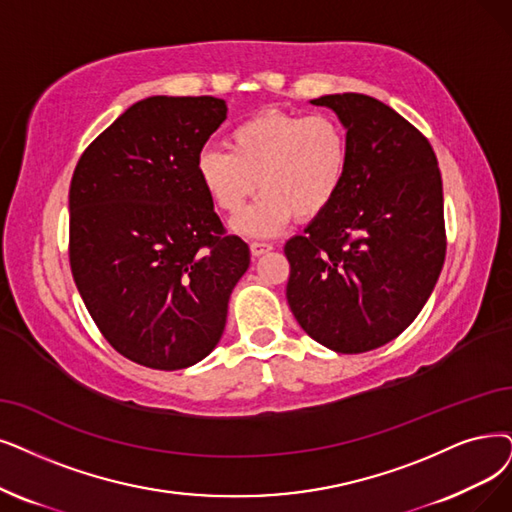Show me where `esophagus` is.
I'll return each mask as SVG.
<instances>
[{"label": "esophagus", "mask_w": 512, "mask_h": 512, "mask_svg": "<svg viewBox=\"0 0 512 512\" xmlns=\"http://www.w3.org/2000/svg\"><path fill=\"white\" fill-rule=\"evenodd\" d=\"M271 250H273V245H271V243H262V241H254V243H250L252 258H258V256L267 254V252H271Z\"/></svg>", "instance_id": "1"}]
</instances>
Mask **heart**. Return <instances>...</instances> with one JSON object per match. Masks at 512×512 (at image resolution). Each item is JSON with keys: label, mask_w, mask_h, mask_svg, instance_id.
I'll list each match as a JSON object with an SVG mask.
<instances>
[{"label": "heart", "mask_w": 512, "mask_h": 512, "mask_svg": "<svg viewBox=\"0 0 512 512\" xmlns=\"http://www.w3.org/2000/svg\"><path fill=\"white\" fill-rule=\"evenodd\" d=\"M227 145L229 153H199L197 180L216 210L229 216L239 214L256 189L262 191L233 222L245 237H273L294 216H321L349 174V132L330 113L262 111L237 124Z\"/></svg>", "instance_id": "obj_1"}]
</instances>
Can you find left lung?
<instances>
[{
    "instance_id": "left-lung-1",
    "label": "left lung",
    "mask_w": 512,
    "mask_h": 512,
    "mask_svg": "<svg viewBox=\"0 0 512 512\" xmlns=\"http://www.w3.org/2000/svg\"><path fill=\"white\" fill-rule=\"evenodd\" d=\"M311 105L338 115L351 163L332 206L285 243V296L302 330L330 351H374L435 290L445 260L441 172L428 140L384 102L344 92Z\"/></svg>"
}]
</instances>
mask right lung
<instances>
[{"instance_id":"1","label":"right lung","mask_w":512,"mask_h":512,"mask_svg":"<svg viewBox=\"0 0 512 512\" xmlns=\"http://www.w3.org/2000/svg\"><path fill=\"white\" fill-rule=\"evenodd\" d=\"M227 119L214 96L138 100L81 155L69 189L73 279L126 359L182 370L222 338L250 248L224 235L197 157Z\"/></svg>"}]
</instances>
